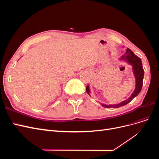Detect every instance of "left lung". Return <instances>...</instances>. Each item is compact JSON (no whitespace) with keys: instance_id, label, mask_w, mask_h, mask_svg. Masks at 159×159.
I'll use <instances>...</instances> for the list:
<instances>
[{"instance_id":"obj_1","label":"left lung","mask_w":159,"mask_h":159,"mask_svg":"<svg viewBox=\"0 0 159 159\" xmlns=\"http://www.w3.org/2000/svg\"><path fill=\"white\" fill-rule=\"evenodd\" d=\"M121 60L125 61L129 64L132 66L133 74L134 75V78H135V88H134V90L131 94V95L127 99L125 100L123 102L118 104L115 105H105L101 103L104 107L117 108L122 107L123 105H125L129 102H131V100H133L134 98H135L136 96L141 92V90L142 89L143 80L144 78V70L143 68L142 61L140 59V57H139L137 56L134 54L131 50L127 48L125 54L121 57ZM86 91H87V93L90 95V89L89 85L87 86V88H86Z\"/></svg>"}]
</instances>
